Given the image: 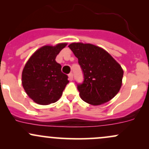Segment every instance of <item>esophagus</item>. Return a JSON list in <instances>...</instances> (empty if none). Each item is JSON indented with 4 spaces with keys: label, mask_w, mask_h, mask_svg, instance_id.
Segmentation results:
<instances>
[{
    "label": "esophagus",
    "mask_w": 149,
    "mask_h": 149,
    "mask_svg": "<svg viewBox=\"0 0 149 149\" xmlns=\"http://www.w3.org/2000/svg\"><path fill=\"white\" fill-rule=\"evenodd\" d=\"M73 74L72 73H70L69 74H68V79H69L70 81H72V80H73Z\"/></svg>",
    "instance_id": "obj_1"
}]
</instances>
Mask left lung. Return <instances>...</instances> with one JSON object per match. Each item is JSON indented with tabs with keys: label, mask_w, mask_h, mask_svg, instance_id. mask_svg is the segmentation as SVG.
I'll return each instance as SVG.
<instances>
[{
	"label": "left lung",
	"mask_w": 149,
	"mask_h": 149,
	"mask_svg": "<svg viewBox=\"0 0 149 149\" xmlns=\"http://www.w3.org/2000/svg\"><path fill=\"white\" fill-rule=\"evenodd\" d=\"M68 47L78 58L83 82L77 84L81 99L99 105L108 102L120 91L124 71L112 56L91 44L72 43Z\"/></svg>",
	"instance_id": "left-lung-1"
}]
</instances>
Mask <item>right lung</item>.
<instances>
[{
	"label": "right lung",
	"instance_id": "right-lung-1",
	"mask_svg": "<svg viewBox=\"0 0 149 149\" xmlns=\"http://www.w3.org/2000/svg\"><path fill=\"white\" fill-rule=\"evenodd\" d=\"M66 43L44 46L37 50L26 63L22 83L26 93L34 102L46 105L56 102L69 81L61 72L56 57Z\"/></svg>",
	"mask_w": 149,
	"mask_h": 149
}]
</instances>
